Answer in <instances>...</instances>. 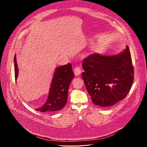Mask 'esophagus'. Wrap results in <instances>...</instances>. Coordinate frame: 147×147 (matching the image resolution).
<instances>
[{"mask_svg":"<svg viewBox=\"0 0 147 147\" xmlns=\"http://www.w3.org/2000/svg\"><path fill=\"white\" fill-rule=\"evenodd\" d=\"M74 74H75V76H79L82 72V68L79 66H76L74 68Z\"/></svg>","mask_w":147,"mask_h":147,"instance_id":"1","label":"esophagus"}]
</instances>
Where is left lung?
<instances>
[{"mask_svg":"<svg viewBox=\"0 0 147 147\" xmlns=\"http://www.w3.org/2000/svg\"><path fill=\"white\" fill-rule=\"evenodd\" d=\"M82 78L93 104L101 107L116 104L128 94L134 70L129 49L117 55L93 54L83 62Z\"/></svg>","mask_w":147,"mask_h":147,"instance_id":"8db88e82","label":"left lung"}]
</instances>
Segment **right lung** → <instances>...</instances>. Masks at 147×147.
<instances>
[{
    "mask_svg": "<svg viewBox=\"0 0 147 147\" xmlns=\"http://www.w3.org/2000/svg\"><path fill=\"white\" fill-rule=\"evenodd\" d=\"M14 61L15 76L16 81L18 68L16 56H15ZM74 76L71 63L57 68L47 101L41 107L37 108L36 110L40 112H54L62 109L67 103L68 88Z\"/></svg>",
    "mask_w": 147,
    "mask_h": 147,
    "instance_id": "right-lung-1",
    "label": "right lung"
}]
</instances>
